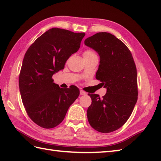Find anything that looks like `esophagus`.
Returning a JSON list of instances; mask_svg holds the SVG:
<instances>
[{
	"mask_svg": "<svg viewBox=\"0 0 161 161\" xmlns=\"http://www.w3.org/2000/svg\"><path fill=\"white\" fill-rule=\"evenodd\" d=\"M80 95H86V93L85 91H80Z\"/></svg>",
	"mask_w": 161,
	"mask_h": 161,
	"instance_id": "esophagus-1",
	"label": "esophagus"
}]
</instances>
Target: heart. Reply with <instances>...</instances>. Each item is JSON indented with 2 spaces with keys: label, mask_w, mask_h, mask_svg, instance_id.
Masks as SVG:
<instances>
[{
  "label": "heart",
  "mask_w": 161,
  "mask_h": 161,
  "mask_svg": "<svg viewBox=\"0 0 161 161\" xmlns=\"http://www.w3.org/2000/svg\"><path fill=\"white\" fill-rule=\"evenodd\" d=\"M83 57H84V59H86V58L97 57V54H96V53L94 52L93 50L88 49V50H86L84 51Z\"/></svg>",
  "instance_id": "1"
}]
</instances>
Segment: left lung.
I'll use <instances>...</instances> for the list:
<instances>
[{
    "mask_svg": "<svg viewBox=\"0 0 161 161\" xmlns=\"http://www.w3.org/2000/svg\"><path fill=\"white\" fill-rule=\"evenodd\" d=\"M100 57L95 78L107 88L102 97L91 94L87 110L90 125L101 133H110L128 120L138 100L137 70L131 51L122 41L108 32H98L84 41Z\"/></svg>",
    "mask_w": 161,
    "mask_h": 161,
    "instance_id": "8db88e82",
    "label": "left lung"
}]
</instances>
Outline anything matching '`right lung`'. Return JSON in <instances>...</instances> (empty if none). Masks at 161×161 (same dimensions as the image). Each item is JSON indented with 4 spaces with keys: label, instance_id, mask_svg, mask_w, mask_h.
I'll use <instances>...</instances> for the list:
<instances>
[{
    "label": "right lung",
    "instance_id": "add662e5",
    "mask_svg": "<svg viewBox=\"0 0 161 161\" xmlns=\"http://www.w3.org/2000/svg\"><path fill=\"white\" fill-rule=\"evenodd\" d=\"M84 36V32L52 28L37 38L25 53L19 78L20 93L27 114L41 127L59 125L80 95L75 86L61 88L53 82V75L64 69Z\"/></svg>",
    "mask_w": 161,
    "mask_h": 161
}]
</instances>
